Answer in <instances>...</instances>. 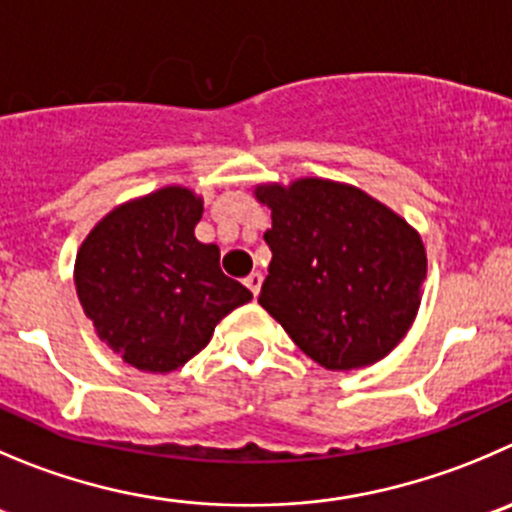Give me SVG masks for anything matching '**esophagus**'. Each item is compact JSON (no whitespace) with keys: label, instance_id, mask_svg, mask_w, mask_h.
Segmentation results:
<instances>
[{"label":"esophagus","instance_id":"obj_1","mask_svg":"<svg viewBox=\"0 0 512 512\" xmlns=\"http://www.w3.org/2000/svg\"><path fill=\"white\" fill-rule=\"evenodd\" d=\"M261 281H264V276H261L259 271H253V274H248L246 279H243V284H246L248 289H251V294H253V296H259V291H261Z\"/></svg>","mask_w":512,"mask_h":512}]
</instances>
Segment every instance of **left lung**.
Wrapping results in <instances>:
<instances>
[{"mask_svg": "<svg viewBox=\"0 0 512 512\" xmlns=\"http://www.w3.org/2000/svg\"><path fill=\"white\" fill-rule=\"evenodd\" d=\"M271 208L259 304L326 369L387 357L415 321L427 276L422 238L359 188L324 178L256 186Z\"/></svg>", "mask_w": 512, "mask_h": 512, "instance_id": "1", "label": "left lung"}]
</instances>
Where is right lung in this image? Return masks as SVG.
<instances>
[{"mask_svg":"<svg viewBox=\"0 0 512 512\" xmlns=\"http://www.w3.org/2000/svg\"><path fill=\"white\" fill-rule=\"evenodd\" d=\"M203 201L168 186L107 213L82 241L75 286L97 337L125 364L165 374L196 357L218 321L251 301L193 233Z\"/></svg>","mask_w":512,"mask_h":512,"instance_id":"1","label":"right lung"}]
</instances>
